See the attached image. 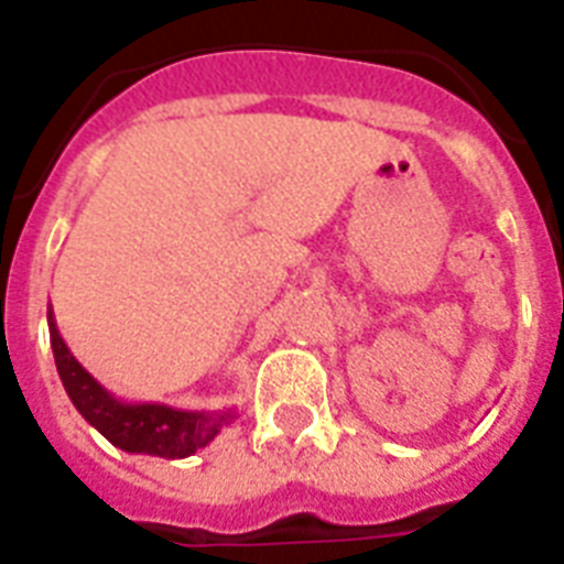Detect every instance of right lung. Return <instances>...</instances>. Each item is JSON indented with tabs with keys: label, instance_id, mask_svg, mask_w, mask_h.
<instances>
[{
	"label": "right lung",
	"instance_id": "1",
	"mask_svg": "<svg viewBox=\"0 0 564 564\" xmlns=\"http://www.w3.org/2000/svg\"><path fill=\"white\" fill-rule=\"evenodd\" d=\"M46 317L54 364L66 395L80 416L121 452L183 460L206 448L220 434V427H227L236 419V410L206 413V410H180L160 402H124L80 367L69 346L63 344L52 308Z\"/></svg>",
	"mask_w": 564,
	"mask_h": 564
}]
</instances>
